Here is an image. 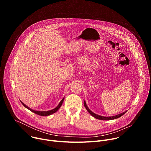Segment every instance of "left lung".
Returning a JSON list of instances; mask_svg holds the SVG:
<instances>
[{
	"instance_id": "8db88e82",
	"label": "left lung",
	"mask_w": 151,
	"mask_h": 151,
	"mask_svg": "<svg viewBox=\"0 0 151 151\" xmlns=\"http://www.w3.org/2000/svg\"><path fill=\"white\" fill-rule=\"evenodd\" d=\"M84 106H85V107L86 108V109L87 110V111L93 117H94L95 118H96L97 119H100V120H112V119H116V118H118L121 117V116H122L124 114H125L127 112V111H125V112H122V113H121L120 114H118V115H116L113 116H108V117L103 116H100V115H99L97 114H96L94 112H93L91 110H90V109L88 107V106H87V104H86V102L85 101H84Z\"/></svg>"
}]
</instances>
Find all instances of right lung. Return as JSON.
<instances>
[{
	"label": "right lung",
	"mask_w": 151,
	"mask_h": 151,
	"mask_svg": "<svg viewBox=\"0 0 151 151\" xmlns=\"http://www.w3.org/2000/svg\"><path fill=\"white\" fill-rule=\"evenodd\" d=\"M64 98H63V99L61 100V101L60 102V103H59L58 105L55 107V108H54V109H52V110L48 111H37L33 110V109H30V107H29L28 106H27L25 104H24L22 101H20L21 102V103H22V104H23L25 107H26L27 109H28L29 110H30V111H32V112H34L35 114H37V115H40V116H48V115H51V114H52L56 112L60 109V107L61 106L62 103H63V101H64Z\"/></svg>",
	"instance_id": "right-lung-1"
}]
</instances>
